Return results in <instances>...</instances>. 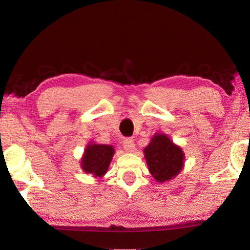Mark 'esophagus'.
<instances>
[{
    "mask_svg": "<svg viewBox=\"0 0 250 250\" xmlns=\"http://www.w3.org/2000/svg\"><path fill=\"white\" fill-rule=\"evenodd\" d=\"M124 149L126 152H133L134 151L135 145H134V141L132 140V139H131V138L125 139V140L124 141Z\"/></svg>",
    "mask_w": 250,
    "mask_h": 250,
    "instance_id": "1",
    "label": "esophagus"
}]
</instances>
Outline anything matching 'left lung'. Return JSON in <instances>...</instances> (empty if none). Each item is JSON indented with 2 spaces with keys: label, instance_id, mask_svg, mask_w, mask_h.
<instances>
[{
  "label": "left lung",
  "instance_id": "1",
  "mask_svg": "<svg viewBox=\"0 0 250 250\" xmlns=\"http://www.w3.org/2000/svg\"><path fill=\"white\" fill-rule=\"evenodd\" d=\"M145 158L152 176L161 183L179 174L184 164L183 151L164 134L152 138L145 149Z\"/></svg>",
  "mask_w": 250,
  "mask_h": 250
}]
</instances>
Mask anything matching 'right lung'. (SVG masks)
Instances as JSON below:
<instances>
[{
    "label": "right lung",
    "instance_id": "add662e5",
    "mask_svg": "<svg viewBox=\"0 0 250 250\" xmlns=\"http://www.w3.org/2000/svg\"><path fill=\"white\" fill-rule=\"evenodd\" d=\"M113 153L115 149L111 146L89 145L82 160L83 170L95 176H103L108 170Z\"/></svg>",
    "mask_w": 250,
    "mask_h": 250
}]
</instances>
